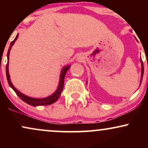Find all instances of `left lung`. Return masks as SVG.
Masks as SVG:
<instances>
[{"label": "left lung", "instance_id": "left-lung-1", "mask_svg": "<svg viewBox=\"0 0 148 148\" xmlns=\"http://www.w3.org/2000/svg\"><path fill=\"white\" fill-rule=\"evenodd\" d=\"M140 62H141V79H140V83H141L143 80V73H144V67H143V63L142 60H140Z\"/></svg>", "mask_w": 148, "mask_h": 148}]
</instances>
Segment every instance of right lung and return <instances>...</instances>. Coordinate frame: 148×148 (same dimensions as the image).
Returning a JSON list of instances; mask_svg holds the SVG:
<instances>
[{
	"label": "right lung",
	"mask_w": 148,
	"mask_h": 148,
	"mask_svg": "<svg viewBox=\"0 0 148 148\" xmlns=\"http://www.w3.org/2000/svg\"><path fill=\"white\" fill-rule=\"evenodd\" d=\"M18 35H16V37L12 42H11L10 44V46L9 47V49H8V63H7L6 65V76H7V79H8V82L9 84V86L14 90V91L16 92V94L21 99L23 100V101H25V103H28L29 105H31L33 106H43V105H49L51 104V103L56 102L57 101L58 99L60 97L61 92H62V89H63V86H64V76H65L66 72H67V70L69 69L70 66H65L62 68V71H61V74L60 76V82H59V85L58 87L57 90L52 95L46 98H42V99H36V98H33V97H28L25 95H23V93L20 92L17 89L14 88V86H13L12 84L11 81H10V74H9V69H8V65H9V56H10V51L13 45L14 44L15 41L17 40L18 38Z\"/></svg>",
	"instance_id": "obj_1"
}]
</instances>
